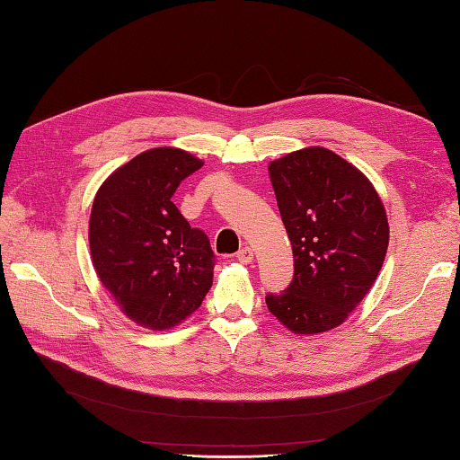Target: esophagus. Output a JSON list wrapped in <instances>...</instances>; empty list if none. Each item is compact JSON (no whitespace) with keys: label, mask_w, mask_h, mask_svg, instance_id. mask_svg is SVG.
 Here are the masks:
<instances>
[{"label":"esophagus","mask_w":460,"mask_h":460,"mask_svg":"<svg viewBox=\"0 0 460 460\" xmlns=\"http://www.w3.org/2000/svg\"><path fill=\"white\" fill-rule=\"evenodd\" d=\"M252 259H255V252H252V249L247 245L237 252V261L243 262V265H249V262H252Z\"/></svg>","instance_id":"obj_1"}]
</instances>
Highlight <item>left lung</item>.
Masks as SVG:
<instances>
[{"mask_svg": "<svg viewBox=\"0 0 460 460\" xmlns=\"http://www.w3.org/2000/svg\"><path fill=\"white\" fill-rule=\"evenodd\" d=\"M295 277L267 306L295 334L346 322L374 287L389 245L385 208L356 165L310 146L269 164Z\"/></svg>", "mask_w": 460, "mask_h": 460, "instance_id": "obj_1", "label": "left lung"}]
</instances>
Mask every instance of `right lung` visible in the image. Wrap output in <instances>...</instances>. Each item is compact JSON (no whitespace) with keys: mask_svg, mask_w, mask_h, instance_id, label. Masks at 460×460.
I'll return each instance as SVG.
<instances>
[{"mask_svg":"<svg viewBox=\"0 0 460 460\" xmlns=\"http://www.w3.org/2000/svg\"><path fill=\"white\" fill-rule=\"evenodd\" d=\"M201 160L180 148H152L114 170L94 195L93 267L116 305L138 326L170 330L191 316L213 285L215 255L172 201Z\"/></svg>","mask_w":460,"mask_h":460,"instance_id":"right-lung-1","label":"right lung"}]
</instances>
